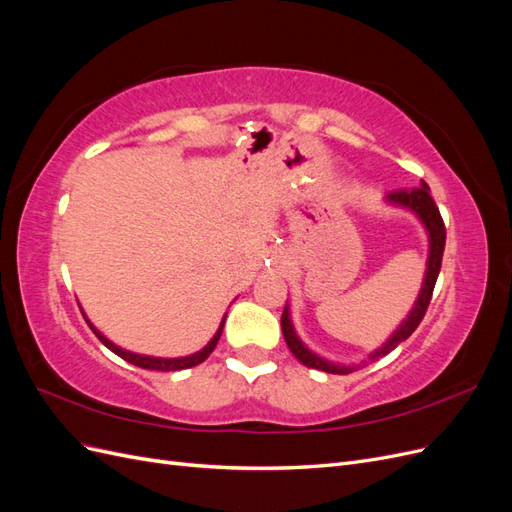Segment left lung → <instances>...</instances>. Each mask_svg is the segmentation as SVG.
I'll use <instances>...</instances> for the list:
<instances>
[{"label":"left lung","instance_id":"obj_1","mask_svg":"<svg viewBox=\"0 0 512 512\" xmlns=\"http://www.w3.org/2000/svg\"><path fill=\"white\" fill-rule=\"evenodd\" d=\"M391 205L397 207H404L410 209L418 220L423 222L427 235H429V256H427V271H425V280H423V288L421 294H418V299L412 307V312L408 314V318L399 324V329L389 337V342L382 344V348L374 350L369 354V361H376L380 356L389 354L391 350H395L401 342H406V339L416 331L418 324H421L429 301H431V294H433V286H436L438 280V273L442 267V254H444V243H446V228L442 222V215L440 209L433 203V198L429 194V185L423 181L421 188H412V190H397L391 192L386 196ZM282 333L286 344L290 348V352L297 356V359L305 365V367H312V369H320V371H327V374H350L356 367L352 365H339V363H331L327 359H322V356L314 354L309 350L294 331L292 327V320H290V309L288 303L284 307V314H282ZM367 363V361H365Z\"/></svg>","mask_w":512,"mask_h":512}]
</instances>
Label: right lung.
Masks as SVG:
<instances>
[{
    "instance_id": "add662e5",
    "label": "right lung",
    "mask_w": 512,
    "mask_h": 512,
    "mask_svg": "<svg viewBox=\"0 0 512 512\" xmlns=\"http://www.w3.org/2000/svg\"><path fill=\"white\" fill-rule=\"evenodd\" d=\"M83 316H85V314H83ZM85 320H87V316H85ZM224 322H226V316L222 318L218 331H215V335L211 337V342H209L203 350H198V352H194V354H190V356H179V359H160V356H145V354H136V352H130V350H123V348L115 346V344L111 342V339H106V337L94 327V324H91V322L87 320L89 329L98 335V339H100V342H102L108 350L115 352L117 356H121L123 361H128V363H132V365H136V367L156 369V371H177V369H188V367H194V365H198V363H203V361L207 359V356L215 350V346H218L222 329H224Z\"/></svg>"
}]
</instances>
